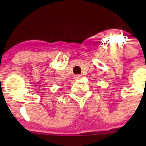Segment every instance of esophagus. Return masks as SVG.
Masks as SVG:
<instances>
[{
    "label": "esophagus",
    "instance_id": "34e87169",
    "mask_svg": "<svg viewBox=\"0 0 146 146\" xmlns=\"http://www.w3.org/2000/svg\"><path fill=\"white\" fill-rule=\"evenodd\" d=\"M81 78H82V75H75V76H74V79L75 80H80V79Z\"/></svg>",
    "mask_w": 146,
    "mask_h": 146
}]
</instances>
